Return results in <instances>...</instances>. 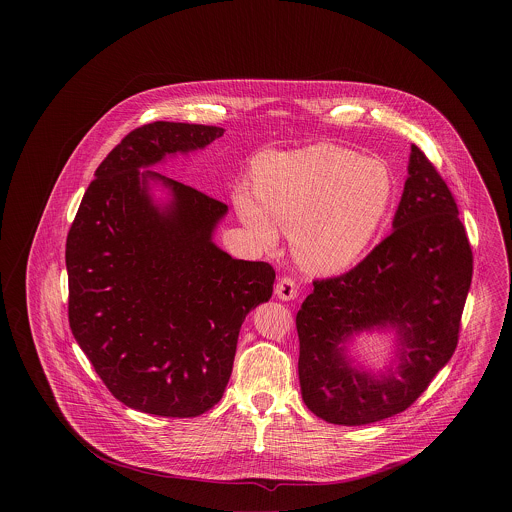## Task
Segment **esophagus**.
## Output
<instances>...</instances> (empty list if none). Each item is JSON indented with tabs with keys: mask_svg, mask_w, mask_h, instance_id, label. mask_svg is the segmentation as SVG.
<instances>
[{
	"mask_svg": "<svg viewBox=\"0 0 512 512\" xmlns=\"http://www.w3.org/2000/svg\"><path fill=\"white\" fill-rule=\"evenodd\" d=\"M274 292H276V295H278L282 301H290V299H293V297L297 295V284H295V280L290 278V276H284V278L278 280Z\"/></svg>",
	"mask_w": 512,
	"mask_h": 512,
	"instance_id": "esophagus-1",
	"label": "esophagus"
}]
</instances>
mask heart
I'll return each mask as SVG.
<instances>
[{"mask_svg":"<svg viewBox=\"0 0 512 512\" xmlns=\"http://www.w3.org/2000/svg\"><path fill=\"white\" fill-rule=\"evenodd\" d=\"M393 199L386 163L334 144L265 153L253 163V194L234 205L249 232L272 247L292 234L293 257L309 272H340L359 261Z\"/></svg>","mask_w":512,"mask_h":512,"instance_id":"obj_1","label":"heart"}]
</instances>
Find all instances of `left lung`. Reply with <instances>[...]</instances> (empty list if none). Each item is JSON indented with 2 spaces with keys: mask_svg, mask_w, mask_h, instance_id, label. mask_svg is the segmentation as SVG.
I'll return each mask as SVG.
<instances>
[{
  "mask_svg": "<svg viewBox=\"0 0 512 512\" xmlns=\"http://www.w3.org/2000/svg\"><path fill=\"white\" fill-rule=\"evenodd\" d=\"M472 282V249L455 197L411 146L409 176L390 236L349 272L315 280L297 317L299 384L318 418L363 426L403 413L455 353ZM393 327L397 367L357 369L344 355L353 333Z\"/></svg>",
  "mask_w": 512,
  "mask_h": 512,
  "instance_id": "left-lung-1",
  "label": "left lung"
}]
</instances>
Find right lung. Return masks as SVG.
<instances>
[{
  "instance_id": "1",
  "label": "right lung",
  "mask_w": 512,
  "mask_h": 512,
  "mask_svg": "<svg viewBox=\"0 0 512 512\" xmlns=\"http://www.w3.org/2000/svg\"><path fill=\"white\" fill-rule=\"evenodd\" d=\"M222 134L167 121L132 130L101 161L67 236L74 340L107 390L140 413L192 418L217 405L245 317L272 295L274 268L213 244L222 201L140 171ZM149 181L170 190L165 206Z\"/></svg>"
}]
</instances>
